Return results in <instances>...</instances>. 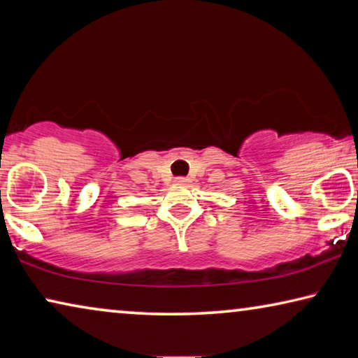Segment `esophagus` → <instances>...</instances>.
<instances>
[{
	"instance_id": "34e87169",
	"label": "esophagus",
	"mask_w": 358,
	"mask_h": 358,
	"mask_svg": "<svg viewBox=\"0 0 358 358\" xmlns=\"http://www.w3.org/2000/svg\"><path fill=\"white\" fill-rule=\"evenodd\" d=\"M175 183H177V185H187V183H189V178H187V177H177V178H175Z\"/></svg>"
}]
</instances>
